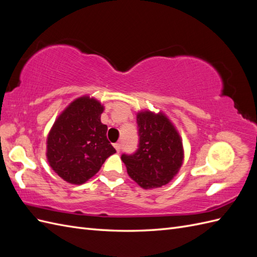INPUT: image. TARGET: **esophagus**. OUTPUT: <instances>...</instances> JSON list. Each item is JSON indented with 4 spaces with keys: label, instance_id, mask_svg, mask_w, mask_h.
Segmentation results:
<instances>
[{
    "label": "esophagus",
    "instance_id": "34e87169",
    "mask_svg": "<svg viewBox=\"0 0 257 257\" xmlns=\"http://www.w3.org/2000/svg\"><path fill=\"white\" fill-rule=\"evenodd\" d=\"M113 147H114V149L116 150V152H119V151L121 150V144H119V143L114 144V145H113Z\"/></svg>",
    "mask_w": 257,
    "mask_h": 257
}]
</instances>
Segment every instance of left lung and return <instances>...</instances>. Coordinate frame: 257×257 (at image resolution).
I'll use <instances>...</instances> for the list:
<instances>
[{"mask_svg":"<svg viewBox=\"0 0 257 257\" xmlns=\"http://www.w3.org/2000/svg\"><path fill=\"white\" fill-rule=\"evenodd\" d=\"M139 148L121 160L128 176L145 190L161 188L180 170L184 149L182 139L165 113L150 110L137 112Z\"/></svg>","mask_w":257,"mask_h":257,"instance_id":"8db88e82","label":"left lung"}]
</instances>
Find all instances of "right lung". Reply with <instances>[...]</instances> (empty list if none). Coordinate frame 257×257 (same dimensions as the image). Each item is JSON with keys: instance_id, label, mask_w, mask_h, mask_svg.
<instances>
[{"instance_id": "right-lung-1", "label": "right lung", "mask_w": 257, "mask_h": 257, "mask_svg": "<svg viewBox=\"0 0 257 257\" xmlns=\"http://www.w3.org/2000/svg\"><path fill=\"white\" fill-rule=\"evenodd\" d=\"M104 106L89 95L74 99L54 121L47 136L50 167L64 181L82 184L115 153L100 122Z\"/></svg>"}]
</instances>
